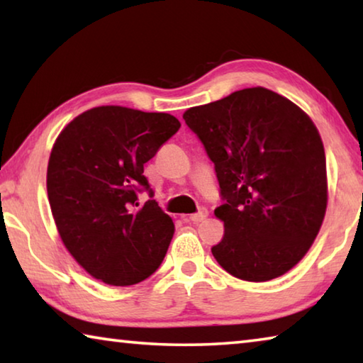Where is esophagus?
Returning a JSON list of instances; mask_svg holds the SVG:
<instances>
[{
  "mask_svg": "<svg viewBox=\"0 0 363 363\" xmlns=\"http://www.w3.org/2000/svg\"><path fill=\"white\" fill-rule=\"evenodd\" d=\"M206 216H208V210H206V208H200V210L196 211V213L190 214L189 220H192V223H200V220L206 219Z\"/></svg>",
  "mask_w": 363,
  "mask_h": 363,
  "instance_id": "1",
  "label": "esophagus"
}]
</instances>
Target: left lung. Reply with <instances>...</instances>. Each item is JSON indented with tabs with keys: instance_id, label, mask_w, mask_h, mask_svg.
<instances>
[{
	"instance_id": "1",
	"label": "left lung",
	"mask_w": 363,
	"mask_h": 363,
	"mask_svg": "<svg viewBox=\"0 0 363 363\" xmlns=\"http://www.w3.org/2000/svg\"><path fill=\"white\" fill-rule=\"evenodd\" d=\"M186 125L214 163L224 203L219 266L248 281L280 277L303 259L327 210V163L317 128L266 88L192 107Z\"/></svg>"
}]
</instances>
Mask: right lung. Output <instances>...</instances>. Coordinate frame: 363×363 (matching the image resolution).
I'll return each instance as SVG.
<instances>
[{"label": "right lung", "instance_id": "obj_1", "mask_svg": "<svg viewBox=\"0 0 363 363\" xmlns=\"http://www.w3.org/2000/svg\"><path fill=\"white\" fill-rule=\"evenodd\" d=\"M179 128L169 113L104 106L78 115L52 147L46 186L60 238L104 284H139L167 255L174 223L152 200L144 164ZM143 191L151 200L140 206Z\"/></svg>", "mask_w": 363, "mask_h": 363}]
</instances>
